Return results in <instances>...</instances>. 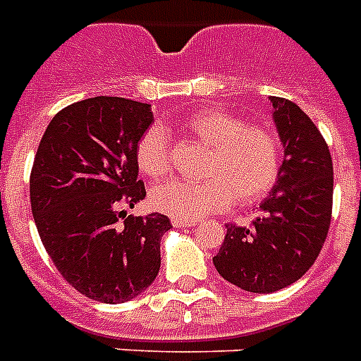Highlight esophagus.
Returning <instances> with one entry per match:
<instances>
[{
    "label": "esophagus",
    "instance_id": "1",
    "mask_svg": "<svg viewBox=\"0 0 361 361\" xmlns=\"http://www.w3.org/2000/svg\"><path fill=\"white\" fill-rule=\"evenodd\" d=\"M196 221H185V219H172V226L174 228H185V226H195Z\"/></svg>",
    "mask_w": 361,
    "mask_h": 361
}]
</instances>
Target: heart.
<instances>
[{
  "instance_id": "obj_1",
  "label": "heart",
  "mask_w": 361,
  "mask_h": 361,
  "mask_svg": "<svg viewBox=\"0 0 361 361\" xmlns=\"http://www.w3.org/2000/svg\"><path fill=\"white\" fill-rule=\"evenodd\" d=\"M181 131L206 146L202 163L204 181L172 180L152 190V204L174 219L195 221L219 213L235 200L250 206L263 200L282 171L283 145L276 130L263 124H247L243 116L224 109H200L180 122ZM135 161L148 178H163L172 169L169 135L150 128L135 146Z\"/></svg>"
}]
</instances>
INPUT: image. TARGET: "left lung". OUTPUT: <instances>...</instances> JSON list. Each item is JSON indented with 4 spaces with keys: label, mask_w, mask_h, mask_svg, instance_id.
Wrapping results in <instances>:
<instances>
[{
    "label": "left lung",
    "mask_w": 361,
    "mask_h": 361,
    "mask_svg": "<svg viewBox=\"0 0 361 361\" xmlns=\"http://www.w3.org/2000/svg\"><path fill=\"white\" fill-rule=\"evenodd\" d=\"M282 171L250 226L226 224L213 257L224 280L250 293L291 286L315 263L332 219L334 166L324 137L297 104L271 96Z\"/></svg>",
    "instance_id": "8db88e82"
}]
</instances>
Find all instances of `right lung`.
<instances>
[{
    "label": "right lung",
    "mask_w": 361,
    "mask_h": 361,
    "mask_svg": "<svg viewBox=\"0 0 361 361\" xmlns=\"http://www.w3.org/2000/svg\"><path fill=\"white\" fill-rule=\"evenodd\" d=\"M148 104L116 96L81 99L55 114L35 155L29 195L42 245L61 276L105 304L131 300L161 267L166 215H126L146 196L137 140Z\"/></svg>",
    "instance_id": "obj_1"
}]
</instances>
